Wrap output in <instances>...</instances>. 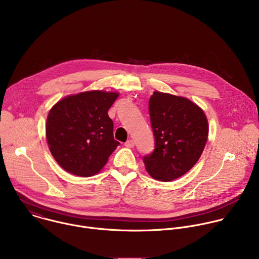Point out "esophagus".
I'll use <instances>...</instances> for the list:
<instances>
[{
	"label": "esophagus",
	"mask_w": 259,
	"mask_h": 259,
	"mask_svg": "<svg viewBox=\"0 0 259 259\" xmlns=\"http://www.w3.org/2000/svg\"><path fill=\"white\" fill-rule=\"evenodd\" d=\"M134 140L133 139H129V140H127L126 142H125V145L127 146V147H133L134 146Z\"/></svg>",
	"instance_id": "34e87169"
}]
</instances>
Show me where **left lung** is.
Here are the masks:
<instances>
[{
  "instance_id": "8db88e82",
  "label": "left lung",
  "mask_w": 259,
  "mask_h": 259,
  "mask_svg": "<svg viewBox=\"0 0 259 259\" xmlns=\"http://www.w3.org/2000/svg\"><path fill=\"white\" fill-rule=\"evenodd\" d=\"M149 112L156 144L143 163L153 178L171 181L200 159L208 138V121L190 99L158 91L150 98Z\"/></svg>"
}]
</instances>
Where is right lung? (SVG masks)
Returning <instances> with one entry per match:
<instances>
[{"instance_id":"obj_1","label":"right lung","mask_w":259,"mask_h":259,"mask_svg":"<svg viewBox=\"0 0 259 259\" xmlns=\"http://www.w3.org/2000/svg\"><path fill=\"white\" fill-rule=\"evenodd\" d=\"M118 96L117 92L87 91L66 96L50 109L46 137L52 156L65 171L95 175L120 145L107 115Z\"/></svg>"}]
</instances>
